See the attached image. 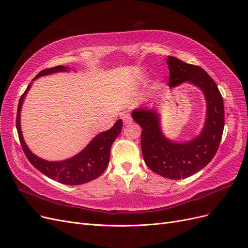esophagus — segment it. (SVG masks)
<instances>
[{
  "label": "esophagus",
  "mask_w": 248,
  "mask_h": 248,
  "mask_svg": "<svg viewBox=\"0 0 248 248\" xmlns=\"http://www.w3.org/2000/svg\"><path fill=\"white\" fill-rule=\"evenodd\" d=\"M122 120H123V123H124L125 125H127V124H131V123H132V117H131V115H130V114H126V115H124V116H123V118H122Z\"/></svg>",
  "instance_id": "34e87169"
}]
</instances>
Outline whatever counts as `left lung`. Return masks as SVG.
<instances>
[{"label": "left lung", "instance_id": "left-lung-1", "mask_svg": "<svg viewBox=\"0 0 248 248\" xmlns=\"http://www.w3.org/2000/svg\"><path fill=\"white\" fill-rule=\"evenodd\" d=\"M167 63L170 87L189 81L205 95L207 117L200 136L181 144L168 140L161 132L159 114L156 109L137 108L132 111V118L142 129L141 152L149 169L164 178L179 180L196 174L212 160L222 137L224 107L217 85L204 69L170 56Z\"/></svg>", "mask_w": 248, "mask_h": 248}]
</instances>
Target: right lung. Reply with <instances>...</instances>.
Instances as JSON below:
<instances>
[{
    "instance_id": "obj_1",
    "label": "right lung",
    "mask_w": 248,
    "mask_h": 248,
    "mask_svg": "<svg viewBox=\"0 0 248 248\" xmlns=\"http://www.w3.org/2000/svg\"><path fill=\"white\" fill-rule=\"evenodd\" d=\"M67 69L68 68L65 66L52 67V68H47L40 71L35 77V78L42 76H46V74L50 73L67 71ZM31 85L32 84L28 86L25 93L20 97L16 115V129L19 141L29 161L37 170H40L42 174L52 180H56V181L60 183L67 185L84 184L92 181V180L102 175L103 171L106 170L108 166L110 148L112 142L115 141V140L122 130V120H118L116 124L110 129L99 133L80 153L72 157V158L63 161H47L41 159L30 151V149L27 147L24 140V138H22L20 130V109L22 102H24L25 99V96Z\"/></svg>"
}]
</instances>
